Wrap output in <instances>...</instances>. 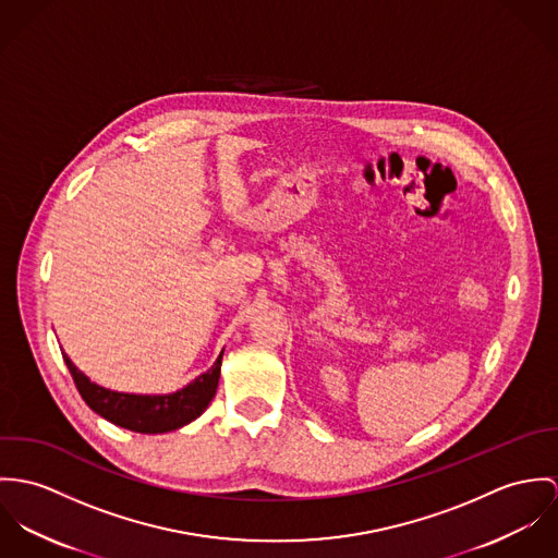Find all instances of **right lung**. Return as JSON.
<instances>
[{"label": "right lung", "mask_w": 558, "mask_h": 558, "mask_svg": "<svg viewBox=\"0 0 558 558\" xmlns=\"http://www.w3.org/2000/svg\"><path fill=\"white\" fill-rule=\"evenodd\" d=\"M62 355L81 398L94 413L132 433L162 434L184 428L209 407L218 389L225 349L214 362V366L203 372L201 376H196L192 383H187L186 387L173 393H151V396L113 391L98 383H92L89 376L78 371L65 353Z\"/></svg>", "instance_id": "1"}]
</instances>
